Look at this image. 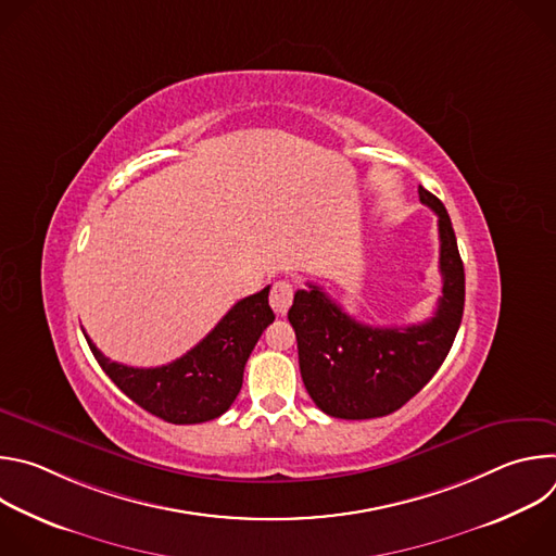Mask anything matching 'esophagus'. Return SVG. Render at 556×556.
I'll return each instance as SVG.
<instances>
[{
    "label": "esophagus",
    "mask_w": 556,
    "mask_h": 556,
    "mask_svg": "<svg viewBox=\"0 0 556 556\" xmlns=\"http://www.w3.org/2000/svg\"><path fill=\"white\" fill-rule=\"evenodd\" d=\"M292 296H294V288L288 281H277L270 290V305L277 314H286L288 307L292 305Z\"/></svg>",
    "instance_id": "esophagus-1"
}]
</instances>
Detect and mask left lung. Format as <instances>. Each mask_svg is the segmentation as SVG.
<instances>
[{
	"mask_svg": "<svg viewBox=\"0 0 556 556\" xmlns=\"http://www.w3.org/2000/svg\"><path fill=\"white\" fill-rule=\"evenodd\" d=\"M438 215L442 296L429 321L407 328L358 324L324 288L296 290L288 321L296 334L299 369L314 405L343 420L389 416L409 403L444 363L464 312V264L444 204L418 187Z\"/></svg>",
	"mask_w": 556,
	"mask_h": 556,
	"instance_id": "1",
	"label": "left lung"
}]
</instances>
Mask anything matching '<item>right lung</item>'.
I'll return each mask as SVG.
<instances>
[{
  "label": "right lung",
  "mask_w": 556,
  "mask_h": 556,
  "mask_svg": "<svg viewBox=\"0 0 556 556\" xmlns=\"http://www.w3.org/2000/svg\"><path fill=\"white\" fill-rule=\"evenodd\" d=\"M268 290L237 301L224 319L185 356L163 367H127L88 345L112 382L144 412L172 425L219 418L242 389L247 361L262 332L275 321Z\"/></svg>",
  "instance_id": "obj_1"
}]
</instances>
